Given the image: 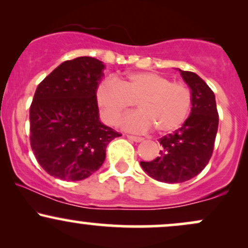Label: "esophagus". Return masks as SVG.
<instances>
[{
	"mask_svg": "<svg viewBox=\"0 0 248 248\" xmlns=\"http://www.w3.org/2000/svg\"><path fill=\"white\" fill-rule=\"evenodd\" d=\"M127 138L129 139L130 141H133V142H141V141H143V139L142 138H140V136H134V135H127Z\"/></svg>",
	"mask_w": 248,
	"mask_h": 248,
	"instance_id": "1",
	"label": "esophagus"
}]
</instances>
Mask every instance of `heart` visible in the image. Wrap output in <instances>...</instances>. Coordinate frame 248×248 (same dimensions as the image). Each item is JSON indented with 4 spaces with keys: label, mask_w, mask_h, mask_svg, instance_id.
Segmentation results:
<instances>
[{
    "label": "heart",
    "mask_w": 248,
    "mask_h": 248,
    "mask_svg": "<svg viewBox=\"0 0 248 248\" xmlns=\"http://www.w3.org/2000/svg\"><path fill=\"white\" fill-rule=\"evenodd\" d=\"M95 101L108 124H118L136 102L140 110L122 119L124 129L147 133L155 127L160 134H169L186 122L192 96L183 82L170 81L155 72H133L120 79L101 80L95 90Z\"/></svg>",
    "instance_id": "obj_1"
}]
</instances>
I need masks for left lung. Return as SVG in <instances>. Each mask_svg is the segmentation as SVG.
I'll return each instance as SVG.
<instances>
[{
  "label": "left lung",
  "mask_w": 248,
  "mask_h": 248,
  "mask_svg": "<svg viewBox=\"0 0 248 248\" xmlns=\"http://www.w3.org/2000/svg\"><path fill=\"white\" fill-rule=\"evenodd\" d=\"M181 76L191 90V113L183 126L158 140L162 146L160 156L150 162H140L150 177L166 183L189 181L206 167L218 130L215 93L196 73L181 71Z\"/></svg>",
  "instance_id": "1"
}]
</instances>
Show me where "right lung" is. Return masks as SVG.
<instances>
[{"label": "right lung", "instance_id": "right-lung-1", "mask_svg": "<svg viewBox=\"0 0 248 248\" xmlns=\"http://www.w3.org/2000/svg\"><path fill=\"white\" fill-rule=\"evenodd\" d=\"M105 65L92 57L62 62L37 87L30 106V144L49 175L64 181L90 177L106 147L121 136L99 120L95 90Z\"/></svg>", "mask_w": 248, "mask_h": 248}]
</instances>
